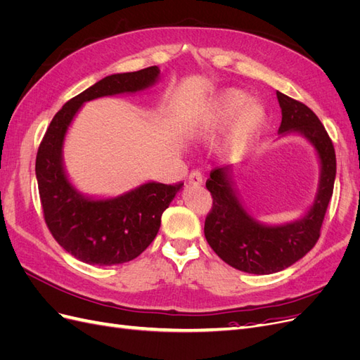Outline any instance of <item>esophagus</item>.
<instances>
[{
  "instance_id": "34e87169",
  "label": "esophagus",
  "mask_w": 360,
  "mask_h": 360,
  "mask_svg": "<svg viewBox=\"0 0 360 360\" xmlns=\"http://www.w3.org/2000/svg\"><path fill=\"white\" fill-rule=\"evenodd\" d=\"M188 181H189V184H193V186H200V184H202V181H204L202 174L200 171H192Z\"/></svg>"
}]
</instances>
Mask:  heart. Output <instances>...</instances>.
Returning a JSON list of instances; mask_svg holds the SVG:
<instances>
[{
	"instance_id": "obj_1",
	"label": "heart",
	"mask_w": 360,
	"mask_h": 360,
	"mask_svg": "<svg viewBox=\"0 0 360 360\" xmlns=\"http://www.w3.org/2000/svg\"><path fill=\"white\" fill-rule=\"evenodd\" d=\"M231 122L226 135V147L237 151L254 139L266 123V111L257 101H248L242 90L230 89L216 97L209 117L205 120V132L213 134Z\"/></svg>"
}]
</instances>
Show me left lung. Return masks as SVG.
<instances>
[{
  "mask_svg": "<svg viewBox=\"0 0 360 360\" xmlns=\"http://www.w3.org/2000/svg\"><path fill=\"white\" fill-rule=\"evenodd\" d=\"M276 96L282 112L279 135H302L320 160L319 189L308 212L297 221L266 225L250 216L238 200L231 167L214 168L205 183L213 198L212 212L204 224L207 243L226 264L254 275L284 270L317 243L336 176L335 148L319 117L302 102L279 91Z\"/></svg>",
  "mask_w": 360,
  "mask_h": 360,
  "instance_id": "left-lung-1",
  "label": "left lung"
}]
</instances>
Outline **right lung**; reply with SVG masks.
<instances>
[{
    "mask_svg": "<svg viewBox=\"0 0 360 360\" xmlns=\"http://www.w3.org/2000/svg\"><path fill=\"white\" fill-rule=\"evenodd\" d=\"M159 76L158 66L106 76L61 108L40 143L36 177L43 216L58 245L86 264H123L143 254L158 236L162 213L183 183L148 181L114 198L86 197L70 183L64 168L68 129L85 102L144 91Z\"/></svg>",
    "mask_w": 360,
    "mask_h": 360,
    "instance_id": "1",
    "label": "right lung"
}]
</instances>
